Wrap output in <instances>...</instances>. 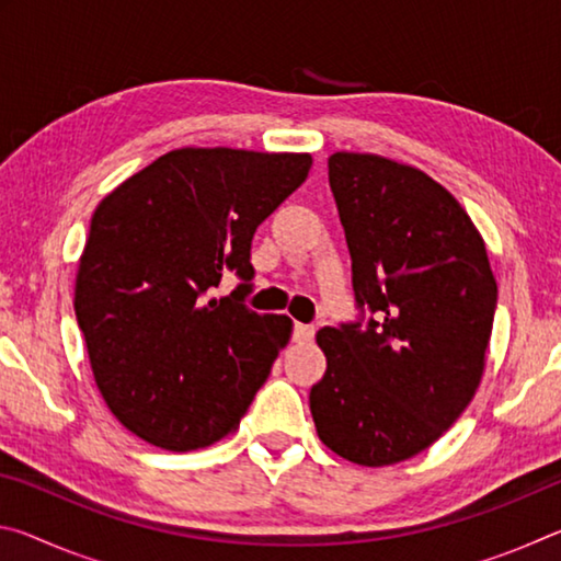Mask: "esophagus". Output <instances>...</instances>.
Wrapping results in <instances>:
<instances>
[{
  "instance_id": "obj_1",
  "label": "esophagus",
  "mask_w": 561,
  "mask_h": 561,
  "mask_svg": "<svg viewBox=\"0 0 561 561\" xmlns=\"http://www.w3.org/2000/svg\"><path fill=\"white\" fill-rule=\"evenodd\" d=\"M314 334H317V329L311 324H299V321L294 324V341H301V344H304V341L314 339Z\"/></svg>"
}]
</instances>
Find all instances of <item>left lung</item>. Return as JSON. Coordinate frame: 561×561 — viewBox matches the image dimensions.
<instances>
[{
	"instance_id": "obj_1",
	"label": "left lung",
	"mask_w": 561,
	"mask_h": 561,
	"mask_svg": "<svg viewBox=\"0 0 561 561\" xmlns=\"http://www.w3.org/2000/svg\"><path fill=\"white\" fill-rule=\"evenodd\" d=\"M329 185L360 319L317 334L327 374L309 408L327 448L381 468L431 448L472 401L497 282L478 227L423 170L341 150Z\"/></svg>"
}]
</instances>
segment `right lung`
<instances>
[{
  "label": "right lung",
  "mask_w": 561,
  "mask_h": 561,
  "mask_svg": "<svg viewBox=\"0 0 561 561\" xmlns=\"http://www.w3.org/2000/svg\"><path fill=\"white\" fill-rule=\"evenodd\" d=\"M309 168V153L178 148L99 203L73 309L103 401L133 435L183 453L240 425L291 336L289 317L242 304L252 237ZM227 268L243 284L210 300Z\"/></svg>",
  "instance_id": "add662e5"
}]
</instances>
